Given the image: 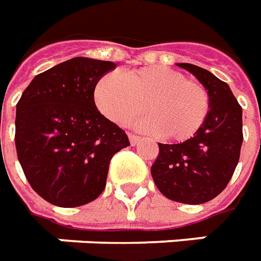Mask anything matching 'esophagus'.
<instances>
[{
	"instance_id": "34e87169",
	"label": "esophagus",
	"mask_w": 261,
	"mask_h": 261,
	"mask_svg": "<svg viewBox=\"0 0 261 261\" xmlns=\"http://www.w3.org/2000/svg\"><path fill=\"white\" fill-rule=\"evenodd\" d=\"M128 139H130V144L133 145V146H134V145L138 144V142H139V139H141V138H139L138 135L131 134V133H130V134H128Z\"/></svg>"
}]
</instances>
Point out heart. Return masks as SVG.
I'll use <instances>...</instances> for the list:
<instances>
[{"label":"heart","mask_w":261,"mask_h":261,"mask_svg":"<svg viewBox=\"0 0 261 261\" xmlns=\"http://www.w3.org/2000/svg\"><path fill=\"white\" fill-rule=\"evenodd\" d=\"M98 111L119 126L144 112L135 127L168 141H185L200 130L210 112V94L201 83L166 67H144L119 76L107 73L94 87Z\"/></svg>","instance_id":"obj_1"}]
</instances>
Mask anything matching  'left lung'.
Here are the masks:
<instances>
[{
	"label": "left lung",
	"mask_w": 261,
	"mask_h": 261,
	"mask_svg": "<svg viewBox=\"0 0 261 261\" xmlns=\"http://www.w3.org/2000/svg\"><path fill=\"white\" fill-rule=\"evenodd\" d=\"M210 94L202 127L182 144H159L150 172L157 189L172 201L202 204L223 192L240 160L242 108L226 82L197 65L180 63Z\"/></svg>",
	"instance_id": "left-lung-1"
}]
</instances>
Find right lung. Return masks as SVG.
I'll use <instances>...</instances> for the list:
<instances>
[{
    "mask_svg": "<svg viewBox=\"0 0 261 261\" xmlns=\"http://www.w3.org/2000/svg\"><path fill=\"white\" fill-rule=\"evenodd\" d=\"M112 61L75 57L34 77L16 105L17 159L31 188L53 205H85L104 192L111 159L130 145L101 115L95 83Z\"/></svg>",
    "mask_w": 261,
    "mask_h": 261,
    "instance_id": "1",
    "label": "right lung"
}]
</instances>
